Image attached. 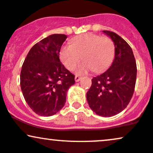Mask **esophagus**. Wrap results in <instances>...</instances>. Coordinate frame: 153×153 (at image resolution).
<instances>
[{"label": "esophagus", "instance_id": "34e87169", "mask_svg": "<svg viewBox=\"0 0 153 153\" xmlns=\"http://www.w3.org/2000/svg\"><path fill=\"white\" fill-rule=\"evenodd\" d=\"M81 78H82L81 77L78 76V75H75V82L80 81V79H81Z\"/></svg>", "mask_w": 153, "mask_h": 153}]
</instances>
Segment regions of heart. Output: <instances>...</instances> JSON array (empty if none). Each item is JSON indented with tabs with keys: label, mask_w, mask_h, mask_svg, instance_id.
Listing matches in <instances>:
<instances>
[{
	"label": "heart",
	"mask_w": 153,
	"mask_h": 153,
	"mask_svg": "<svg viewBox=\"0 0 153 153\" xmlns=\"http://www.w3.org/2000/svg\"><path fill=\"white\" fill-rule=\"evenodd\" d=\"M114 52V44L108 36L87 33L75 37L71 45L62 47L59 58L68 70H73L82 57L85 61L78 66L76 73L84 75L93 70L96 73L106 71Z\"/></svg>",
	"instance_id": "1"
}]
</instances>
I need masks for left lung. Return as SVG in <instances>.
<instances>
[{
    "instance_id": "1",
    "label": "left lung",
    "mask_w": 153,
    "mask_h": 153,
    "mask_svg": "<svg viewBox=\"0 0 153 153\" xmlns=\"http://www.w3.org/2000/svg\"><path fill=\"white\" fill-rule=\"evenodd\" d=\"M115 47L111 65L106 72L93 78L86 94L89 106L96 114L109 117L122 111L132 97L137 78V65L131 47L113 31H103Z\"/></svg>"
}]
</instances>
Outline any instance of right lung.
<instances>
[{"label":"right lung","instance_id":"1","mask_svg":"<svg viewBox=\"0 0 153 153\" xmlns=\"http://www.w3.org/2000/svg\"><path fill=\"white\" fill-rule=\"evenodd\" d=\"M67 36L52 34L36 43L23 63L20 85L26 102L42 117L55 114L66 102L75 75L59 60V51Z\"/></svg>","mask_w":153,"mask_h":153}]
</instances>
